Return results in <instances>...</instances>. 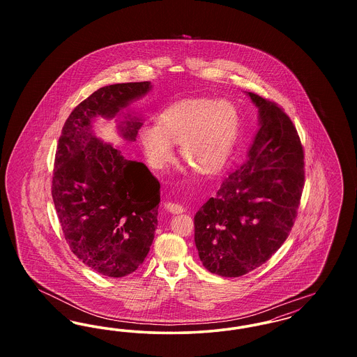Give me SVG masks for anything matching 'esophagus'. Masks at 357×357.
<instances>
[{
	"mask_svg": "<svg viewBox=\"0 0 357 357\" xmlns=\"http://www.w3.org/2000/svg\"><path fill=\"white\" fill-rule=\"evenodd\" d=\"M165 207L172 214H179V213L185 211V207L182 204H174V202H166Z\"/></svg>",
	"mask_w": 357,
	"mask_h": 357,
	"instance_id": "34e87169",
	"label": "esophagus"
}]
</instances>
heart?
<instances>
[{
  "instance_id": "heart-1",
  "label": "heart",
  "mask_w": 357,
  "mask_h": 357,
  "mask_svg": "<svg viewBox=\"0 0 357 357\" xmlns=\"http://www.w3.org/2000/svg\"><path fill=\"white\" fill-rule=\"evenodd\" d=\"M239 114L234 104L215 99H188L175 102L158 118L156 126L144 127L139 140L150 166L163 169L181 144L187 165L204 175L225 167L237 140Z\"/></svg>"
}]
</instances>
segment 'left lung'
Here are the masks:
<instances>
[{"instance_id":"1","label":"left lung","mask_w":357,"mask_h":357,"mask_svg":"<svg viewBox=\"0 0 357 357\" xmlns=\"http://www.w3.org/2000/svg\"><path fill=\"white\" fill-rule=\"evenodd\" d=\"M259 130L248 159L194 217L195 246L208 272L241 277L265 264L294 225L305 183L297 130L275 102L249 92Z\"/></svg>"}]
</instances>
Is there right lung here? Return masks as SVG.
I'll return each instance as SVG.
<instances>
[{"instance_id": "obj_1", "label": "right lung", "mask_w": 357, "mask_h": 357, "mask_svg": "<svg viewBox=\"0 0 357 357\" xmlns=\"http://www.w3.org/2000/svg\"><path fill=\"white\" fill-rule=\"evenodd\" d=\"M150 89V82H140L95 91L70 112L56 150L52 198L64 237L84 265L107 277L135 272L149 255L160 183L144 163L93 135L91 123L116 116ZM121 123V135L135 140L140 120Z\"/></svg>"}]
</instances>
